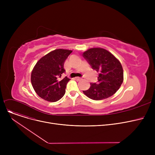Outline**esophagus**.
I'll return each instance as SVG.
<instances>
[{
  "mask_svg": "<svg viewBox=\"0 0 155 155\" xmlns=\"http://www.w3.org/2000/svg\"><path fill=\"white\" fill-rule=\"evenodd\" d=\"M75 79H76L77 81H79V80H82V78H80V77H76V78H75Z\"/></svg>",
  "mask_w": 155,
  "mask_h": 155,
  "instance_id": "obj_1",
  "label": "esophagus"
}]
</instances>
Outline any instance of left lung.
<instances>
[{
  "instance_id": "left-lung-1",
  "label": "left lung",
  "mask_w": 155,
  "mask_h": 155,
  "mask_svg": "<svg viewBox=\"0 0 155 155\" xmlns=\"http://www.w3.org/2000/svg\"><path fill=\"white\" fill-rule=\"evenodd\" d=\"M83 57L92 69L98 72V81L91 83L84 94L94 101L107 99L114 94L123 82V69L119 61L103 48L89 49Z\"/></svg>"
}]
</instances>
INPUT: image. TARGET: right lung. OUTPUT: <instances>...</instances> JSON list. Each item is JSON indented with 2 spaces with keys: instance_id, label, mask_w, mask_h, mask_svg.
Segmentation results:
<instances>
[{
  "instance_id": "1",
  "label": "right lung",
  "mask_w": 155,
  "mask_h": 155,
  "mask_svg": "<svg viewBox=\"0 0 155 155\" xmlns=\"http://www.w3.org/2000/svg\"><path fill=\"white\" fill-rule=\"evenodd\" d=\"M72 51L63 49L55 50L42 57L36 64L31 73V84L36 94L43 99L56 102L63 97L70 79L65 77L64 61Z\"/></svg>"
}]
</instances>
